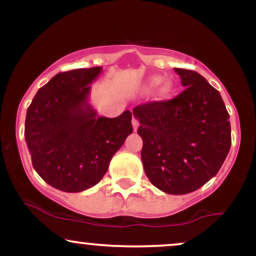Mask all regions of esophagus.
Instances as JSON below:
<instances>
[{
    "mask_svg": "<svg viewBox=\"0 0 256 256\" xmlns=\"http://www.w3.org/2000/svg\"><path fill=\"white\" fill-rule=\"evenodd\" d=\"M138 125H140V122H138V120L136 118H132V126H134V130L136 131L138 128Z\"/></svg>",
    "mask_w": 256,
    "mask_h": 256,
    "instance_id": "1",
    "label": "esophagus"
}]
</instances>
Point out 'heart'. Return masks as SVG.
I'll return each mask as SVG.
<instances>
[{"label": "heart", "instance_id": "heart-1", "mask_svg": "<svg viewBox=\"0 0 256 256\" xmlns=\"http://www.w3.org/2000/svg\"><path fill=\"white\" fill-rule=\"evenodd\" d=\"M161 79L162 78H161L160 76H152V77L149 78L148 86L149 88L155 86V85H158V83H160ZM171 89H172L171 82H164V83L160 85V88H158V94H160L161 96H166V95H168V92L171 91Z\"/></svg>", "mask_w": 256, "mask_h": 256}]
</instances>
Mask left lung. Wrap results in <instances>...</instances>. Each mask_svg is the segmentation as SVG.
I'll use <instances>...</instances> for the list:
<instances>
[{
	"instance_id": "left-lung-1",
	"label": "left lung",
	"mask_w": 256,
	"mask_h": 256,
	"mask_svg": "<svg viewBox=\"0 0 256 256\" xmlns=\"http://www.w3.org/2000/svg\"><path fill=\"white\" fill-rule=\"evenodd\" d=\"M185 88L178 96L134 107L144 172L172 195L198 190L218 173L231 146L228 113L219 91L198 72L174 68Z\"/></svg>"
}]
</instances>
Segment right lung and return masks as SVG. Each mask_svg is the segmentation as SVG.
I'll use <instances>...</instances> for the list:
<instances>
[{
  "label": "right lung",
  "instance_id": "obj_1",
  "mask_svg": "<svg viewBox=\"0 0 256 256\" xmlns=\"http://www.w3.org/2000/svg\"><path fill=\"white\" fill-rule=\"evenodd\" d=\"M101 67L58 73L28 106L25 140L32 166L44 182L79 192L101 180L110 158L132 134V113L98 116L88 104L90 85Z\"/></svg>",
  "mask_w": 256,
  "mask_h": 256
}]
</instances>
